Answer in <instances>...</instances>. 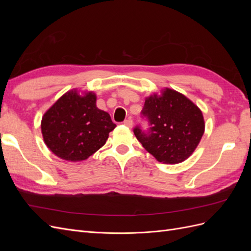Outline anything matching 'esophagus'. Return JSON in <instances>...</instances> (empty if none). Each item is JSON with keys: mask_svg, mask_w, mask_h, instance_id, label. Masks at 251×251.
Instances as JSON below:
<instances>
[{"mask_svg": "<svg viewBox=\"0 0 251 251\" xmlns=\"http://www.w3.org/2000/svg\"><path fill=\"white\" fill-rule=\"evenodd\" d=\"M124 125L128 126V127H132L133 126V119L132 118H127L124 121Z\"/></svg>", "mask_w": 251, "mask_h": 251, "instance_id": "1", "label": "esophagus"}]
</instances>
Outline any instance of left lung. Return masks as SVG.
Masks as SVG:
<instances>
[{
  "instance_id": "obj_1",
  "label": "left lung",
  "mask_w": 251,
  "mask_h": 251,
  "mask_svg": "<svg viewBox=\"0 0 251 251\" xmlns=\"http://www.w3.org/2000/svg\"><path fill=\"white\" fill-rule=\"evenodd\" d=\"M141 117L147 130L134 127L136 138L158 161L176 164L184 161L198 146L204 133L202 112L184 95L165 89L161 96H150Z\"/></svg>"
}]
</instances>
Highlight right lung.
Returning a JSON list of instances; mask_svg holds the SVG:
<instances>
[{
    "instance_id": "obj_1",
    "label": "right lung",
    "mask_w": 251,
    "mask_h": 251,
    "mask_svg": "<svg viewBox=\"0 0 251 251\" xmlns=\"http://www.w3.org/2000/svg\"><path fill=\"white\" fill-rule=\"evenodd\" d=\"M107 112L96 107L92 92L64 94L42 118V134L53 154L67 161L86 160L107 141L115 128Z\"/></svg>"
}]
</instances>
